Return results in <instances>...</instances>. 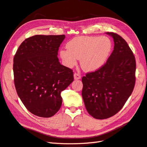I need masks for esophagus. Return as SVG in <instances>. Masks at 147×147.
<instances>
[{
  "label": "esophagus",
  "mask_w": 147,
  "mask_h": 147,
  "mask_svg": "<svg viewBox=\"0 0 147 147\" xmlns=\"http://www.w3.org/2000/svg\"><path fill=\"white\" fill-rule=\"evenodd\" d=\"M74 75V78L75 80H78V79L81 78V75H80V74H78V73L75 72Z\"/></svg>",
  "instance_id": "esophagus-1"
}]
</instances>
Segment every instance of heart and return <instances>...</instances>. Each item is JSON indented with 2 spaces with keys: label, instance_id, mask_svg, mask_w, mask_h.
<instances>
[{
  "label": "heart",
  "instance_id": "b5f03b06",
  "mask_svg": "<svg viewBox=\"0 0 147 147\" xmlns=\"http://www.w3.org/2000/svg\"><path fill=\"white\" fill-rule=\"evenodd\" d=\"M67 49L60 51V56L70 67L80 59L82 68L94 71L103 65L112 50V42L107 37L81 36L75 37L67 44Z\"/></svg>",
  "mask_w": 147,
  "mask_h": 147
}]
</instances>
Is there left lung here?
I'll list each match as a JSON object with an SVG mask.
<instances>
[{"label":"left lung","mask_w":147,"mask_h":147,"mask_svg":"<svg viewBox=\"0 0 147 147\" xmlns=\"http://www.w3.org/2000/svg\"><path fill=\"white\" fill-rule=\"evenodd\" d=\"M114 49L106 63L82 77V97L88 113L96 119L109 118L121 110L136 83V63L131 49L117 33Z\"/></svg>","instance_id":"8db88e82"}]
</instances>
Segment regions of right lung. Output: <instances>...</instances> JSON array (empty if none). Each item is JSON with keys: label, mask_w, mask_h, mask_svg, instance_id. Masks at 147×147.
I'll use <instances>...</instances> for the list:
<instances>
[{"label": "right lung", "mask_w": 147, "mask_h": 147, "mask_svg": "<svg viewBox=\"0 0 147 147\" xmlns=\"http://www.w3.org/2000/svg\"><path fill=\"white\" fill-rule=\"evenodd\" d=\"M64 35H36L26 38L13 58L17 94L30 113L49 118L60 109L61 92L74 81L72 69L57 57Z\"/></svg>", "instance_id": "obj_1"}]
</instances>
